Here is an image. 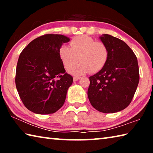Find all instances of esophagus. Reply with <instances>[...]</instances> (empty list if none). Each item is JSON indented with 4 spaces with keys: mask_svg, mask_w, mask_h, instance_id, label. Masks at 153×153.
Returning a JSON list of instances; mask_svg holds the SVG:
<instances>
[{
    "mask_svg": "<svg viewBox=\"0 0 153 153\" xmlns=\"http://www.w3.org/2000/svg\"><path fill=\"white\" fill-rule=\"evenodd\" d=\"M80 78H81V77H77V76H74V82H76V81H77V80H78V79H79Z\"/></svg>",
    "mask_w": 153,
    "mask_h": 153,
    "instance_id": "esophagus-1",
    "label": "esophagus"
}]
</instances>
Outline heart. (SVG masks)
I'll use <instances>...</instances> for the list:
<instances>
[{"instance_id":"b5f03b06","label":"heart","mask_w":153,"mask_h":153,"mask_svg":"<svg viewBox=\"0 0 153 153\" xmlns=\"http://www.w3.org/2000/svg\"><path fill=\"white\" fill-rule=\"evenodd\" d=\"M69 47L63 45L59 49V55L65 68L70 69L78 61L80 63L70 72L79 76L88 72L97 73L104 67L109 56L107 45L88 36H78L69 42Z\"/></svg>"}]
</instances>
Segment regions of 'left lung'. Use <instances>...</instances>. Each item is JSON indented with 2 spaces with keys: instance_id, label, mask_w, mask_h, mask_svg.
<instances>
[{
  "instance_id": "obj_1",
  "label": "left lung",
  "mask_w": 153,
  "mask_h": 153,
  "mask_svg": "<svg viewBox=\"0 0 153 153\" xmlns=\"http://www.w3.org/2000/svg\"><path fill=\"white\" fill-rule=\"evenodd\" d=\"M100 39L107 45L109 56L104 67L90 78L88 97L93 107L104 113H116L130 104L138 87V60L123 40L108 34Z\"/></svg>"
}]
</instances>
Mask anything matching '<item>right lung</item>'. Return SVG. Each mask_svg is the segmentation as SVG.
<instances>
[{"label":"right lung","mask_w":153,"mask_h":153,"mask_svg":"<svg viewBox=\"0 0 153 153\" xmlns=\"http://www.w3.org/2000/svg\"><path fill=\"white\" fill-rule=\"evenodd\" d=\"M69 38L45 34L28 44L18 59L15 84L21 100L28 110L46 115L63 105L73 77L65 73L59 51Z\"/></svg>","instance_id":"1"}]
</instances>
